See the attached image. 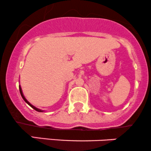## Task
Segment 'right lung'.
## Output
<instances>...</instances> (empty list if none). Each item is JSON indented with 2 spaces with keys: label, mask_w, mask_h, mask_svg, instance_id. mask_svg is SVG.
I'll return each mask as SVG.
<instances>
[{
  "label": "right lung",
  "mask_w": 151,
  "mask_h": 151,
  "mask_svg": "<svg viewBox=\"0 0 151 151\" xmlns=\"http://www.w3.org/2000/svg\"><path fill=\"white\" fill-rule=\"evenodd\" d=\"M19 91H20V94H21V96H22V97L23 99H24V100L25 101V102H27V103L28 104V105H29V106L31 107V108H33L34 110H36V111H38V112H43V110H40V109H38V108H35V106H33V105H31V104L29 103V102H28V101H27V99H26L25 97H24V96L23 95V93H22V88H21V86H19Z\"/></svg>",
  "instance_id": "add662e5"
}]
</instances>
